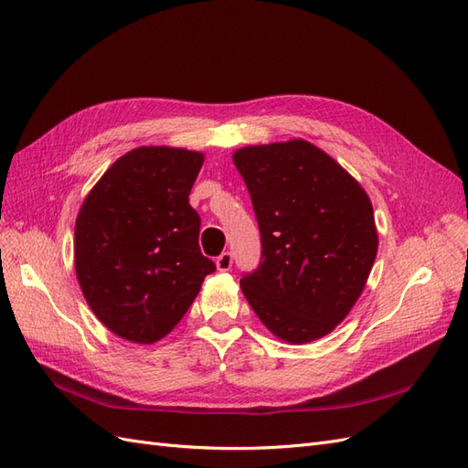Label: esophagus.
<instances>
[{
  "instance_id": "1",
  "label": "esophagus",
  "mask_w": 468,
  "mask_h": 468,
  "mask_svg": "<svg viewBox=\"0 0 468 468\" xmlns=\"http://www.w3.org/2000/svg\"><path fill=\"white\" fill-rule=\"evenodd\" d=\"M232 263H234V256H232L230 251H224V253H220V256L217 258L218 271H230Z\"/></svg>"
}]
</instances>
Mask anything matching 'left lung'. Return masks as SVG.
<instances>
[{"label": "left lung", "mask_w": 468, "mask_h": 468, "mask_svg": "<svg viewBox=\"0 0 468 468\" xmlns=\"http://www.w3.org/2000/svg\"><path fill=\"white\" fill-rule=\"evenodd\" d=\"M261 234V261L239 279L277 337L330 334L361 296L377 258L373 205L359 183L306 140L234 152Z\"/></svg>", "instance_id": "1"}]
</instances>
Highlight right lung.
Listing matches in <instances>:
<instances>
[{"mask_svg": "<svg viewBox=\"0 0 468 468\" xmlns=\"http://www.w3.org/2000/svg\"><path fill=\"white\" fill-rule=\"evenodd\" d=\"M199 152L140 146L112 164L83 201L74 258L93 314L134 344L172 332L217 265L199 248L189 193Z\"/></svg>", "mask_w": 468, "mask_h": 468, "instance_id": "add662e5", "label": "right lung"}]
</instances>
